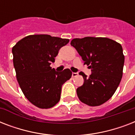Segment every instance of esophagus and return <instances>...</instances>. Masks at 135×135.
I'll return each mask as SVG.
<instances>
[{
    "label": "esophagus",
    "mask_w": 135,
    "mask_h": 135,
    "mask_svg": "<svg viewBox=\"0 0 135 135\" xmlns=\"http://www.w3.org/2000/svg\"><path fill=\"white\" fill-rule=\"evenodd\" d=\"M78 75V73H75V72H73L72 73V77H76Z\"/></svg>",
    "instance_id": "esophagus-1"
}]
</instances>
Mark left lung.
I'll use <instances>...</instances> for the list:
<instances>
[{"instance_id": "1", "label": "left lung", "mask_w": 135, "mask_h": 135, "mask_svg": "<svg viewBox=\"0 0 135 135\" xmlns=\"http://www.w3.org/2000/svg\"><path fill=\"white\" fill-rule=\"evenodd\" d=\"M71 45L92 71L88 78L79 73L84 83L76 90L78 98L91 107L102 104L113 96L121 80L125 61L121 45L107 38L85 37L73 39Z\"/></svg>"}]
</instances>
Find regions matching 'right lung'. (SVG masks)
Masks as SVG:
<instances>
[{
  "instance_id": "obj_1",
  "label": "right lung",
  "mask_w": 135,
  "mask_h": 135,
  "mask_svg": "<svg viewBox=\"0 0 135 135\" xmlns=\"http://www.w3.org/2000/svg\"><path fill=\"white\" fill-rule=\"evenodd\" d=\"M69 39L50 35H30L12 47L14 67L20 88L31 104L49 109L59 102L62 85L69 80L72 72L66 69L57 72L50 67L59 49Z\"/></svg>"
}]
</instances>
